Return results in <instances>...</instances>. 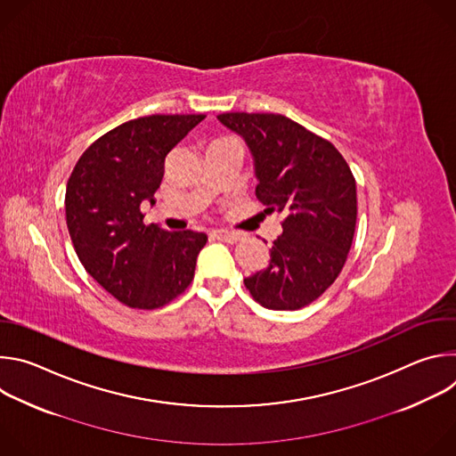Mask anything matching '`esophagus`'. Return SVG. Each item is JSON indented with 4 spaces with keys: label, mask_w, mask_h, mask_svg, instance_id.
I'll use <instances>...</instances> for the list:
<instances>
[{
    "label": "esophagus",
    "mask_w": 456,
    "mask_h": 456,
    "mask_svg": "<svg viewBox=\"0 0 456 456\" xmlns=\"http://www.w3.org/2000/svg\"><path fill=\"white\" fill-rule=\"evenodd\" d=\"M215 238L225 243H236L241 238V232H234V231H225V229H216L213 231Z\"/></svg>",
    "instance_id": "obj_1"
}]
</instances>
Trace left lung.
Returning a JSON list of instances; mask_svg holds the SVG:
<instances>
[{
	"instance_id": "1",
	"label": "left lung",
	"mask_w": 456,
	"mask_h": 456,
	"mask_svg": "<svg viewBox=\"0 0 456 456\" xmlns=\"http://www.w3.org/2000/svg\"><path fill=\"white\" fill-rule=\"evenodd\" d=\"M252 157L256 197L287 213L271 264L243 280L252 297L273 310H297L339 276L357 220L355 178L343 155L308 129L276 113H222Z\"/></svg>"
}]
</instances>
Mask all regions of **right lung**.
I'll return each instance as SVG.
<instances>
[{
    "label": "right lung",
    "mask_w": 456,
    "mask_h": 456,
    "mask_svg": "<svg viewBox=\"0 0 456 456\" xmlns=\"http://www.w3.org/2000/svg\"><path fill=\"white\" fill-rule=\"evenodd\" d=\"M206 115H150L97 139L67 185V225L86 273L120 303L153 310L182 294L194 276L206 232L144 225L155 206L167 153Z\"/></svg>",
    "instance_id": "obj_1"
}]
</instances>
